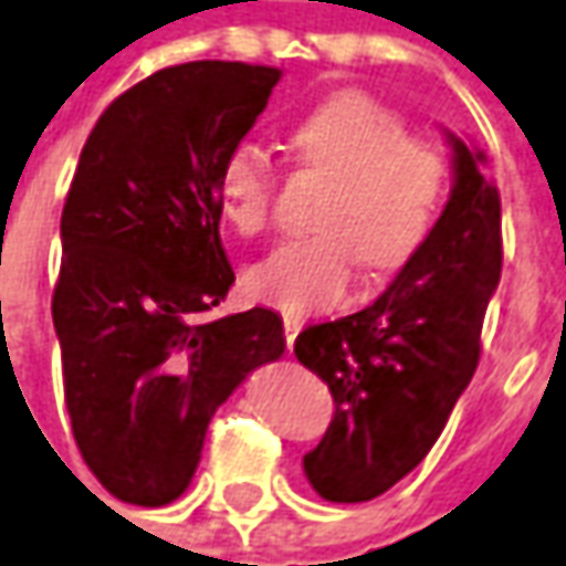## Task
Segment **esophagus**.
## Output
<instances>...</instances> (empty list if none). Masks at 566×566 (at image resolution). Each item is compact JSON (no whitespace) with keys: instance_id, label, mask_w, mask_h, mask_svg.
<instances>
[{"instance_id":"obj_1","label":"esophagus","mask_w":566,"mask_h":566,"mask_svg":"<svg viewBox=\"0 0 566 566\" xmlns=\"http://www.w3.org/2000/svg\"><path fill=\"white\" fill-rule=\"evenodd\" d=\"M305 327V318L302 315H283V331H286V347H293V340L298 337V331Z\"/></svg>"}]
</instances>
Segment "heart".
I'll use <instances>...</instances> for the list:
<instances>
[{"mask_svg":"<svg viewBox=\"0 0 566 566\" xmlns=\"http://www.w3.org/2000/svg\"><path fill=\"white\" fill-rule=\"evenodd\" d=\"M298 165L334 181L318 235L276 244L248 270L251 296L283 312H315L347 296L359 261L373 273L401 270L437 229L449 190V158L410 136L405 114L366 92H340L290 133ZM273 168L241 143L219 165L216 193L239 235H261L273 216Z\"/></svg>","mask_w":566,"mask_h":566,"instance_id":"b5f03b06","label":"heart"}]
</instances>
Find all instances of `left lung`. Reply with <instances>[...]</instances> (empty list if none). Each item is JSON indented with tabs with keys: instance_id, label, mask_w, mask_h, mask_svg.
<instances>
[{
	"instance_id": "obj_1",
	"label": "left lung",
	"mask_w": 566,
	"mask_h": 566,
	"mask_svg": "<svg viewBox=\"0 0 566 566\" xmlns=\"http://www.w3.org/2000/svg\"><path fill=\"white\" fill-rule=\"evenodd\" d=\"M455 185L427 244L363 312L308 325L296 356L331 388L334 417L302 459L331 503H363L423 462L481 359L500 283V190L484 153L449 136Z\"/></svg>"
}]
</instances>
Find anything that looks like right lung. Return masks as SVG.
<instances>
[{
    "mask_svg": "<svg viewBox=\"0 0 566 566\" xmlns=\"http://www.w3.org/2000/svg\"><path fill=\"white\" fill-rule=\"evenodd\" d=\"M273 66L181 63L107 104L63 207L53 327L72 437L107 494H185L216 408L283 356V322H203L235 283L219 239V165L268 107Z\"/></svg>",
    "mask_w": 566,
    "mask_h": 566,
    "instance_id": "add662e5",
    "label": "right lung"
}]
</instances>
